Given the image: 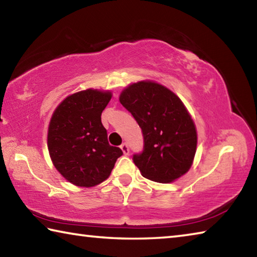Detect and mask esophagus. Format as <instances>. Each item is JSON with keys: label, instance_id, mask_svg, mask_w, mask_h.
<instances>
[{"label": "esophagus", "instance_id": "obj_1", "mask_svg": "<svg viewBox=\"0 0 257 257\" xmlns=\"http://www.w3.org/2000/svg\"><path fill=\"white\" fill-rule=\"evenodd\" d=\"M120 149L122 150L124 155H128L129 154V147H128L127 143H122V144H121V146H120Z\"/></svg>", "mask_w": 257, "mask_h": 257}]
</instances>
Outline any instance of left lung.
<instances>
[{"instance_id": "obj_1", "label": "left lung", "mask_w": 257, "mask_h": 257, "mask_svg": "<svg viewBox=\"0 0 257 257\" xmlns=\"http://www.w3.org/2000/svg\"><path fill=\"white\" fill-rule=\"evenodd\" d=\"M120 103L142 128L144 147L133 155L142 175L162 184L185 175L196 153L197 134L180 98L156 82L139 81L121 93Z\"/></svg>"}]
</instances>
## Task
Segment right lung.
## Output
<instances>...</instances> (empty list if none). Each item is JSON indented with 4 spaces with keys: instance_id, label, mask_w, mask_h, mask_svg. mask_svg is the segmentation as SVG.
<instances>
[{
    "instance_id": "obj_1",
    "label": "right lung",
    "mask_w": 257,
    "mask_h": 257,
    "mask_svg": "<svg viewBox=\"0 0 257 257\" xmlns=\"http://www.w3.org/2000/svg\"><path fill=\"white\" fill-rule=\"evenodd\" d=\"M111 93L87 89L68 96L52 115L47 146L61 175L79 187H93L110 176L122 155L107 142L101 114Z\"/></svg>"
}]
</instances>
